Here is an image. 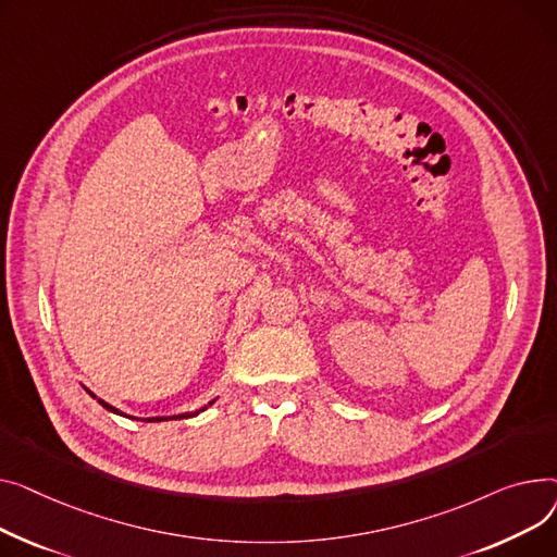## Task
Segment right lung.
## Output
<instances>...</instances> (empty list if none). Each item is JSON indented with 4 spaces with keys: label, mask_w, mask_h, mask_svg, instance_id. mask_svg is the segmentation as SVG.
<instances>
[{
    "label": "right lung",
    "mask_w": 557,
    "mask_h": 557,
    "mask_svg": "<svg viewBox=\"0 0 557 557\" xmlns=\"http://www.w3.org/2000/svg\"><path fill=\"white\" fill-rule=\"evenodd\" d=\"M87 394H89V396H91V398H96V396H94V394H91V391H87ZM98 403H101V405H103V407H106V409H108V411H112V413H119V416H125V413H123V411H119V409H116V407H112V405H108V403H106V400H101V398H98ZM213 403H215V400H211V403H209V405H213ZM209 405H205V407H202V409H198V411H186V413H180V416H171V418H188V416H198V413H200V411H205V409H207V407H209ZM127 418H129V416H127ZM171 418H161V416H157V418H146V420H148V422H161V420H171Z\"/></svg>",
    "instance_id": "obj_1"
}]
</instances>
